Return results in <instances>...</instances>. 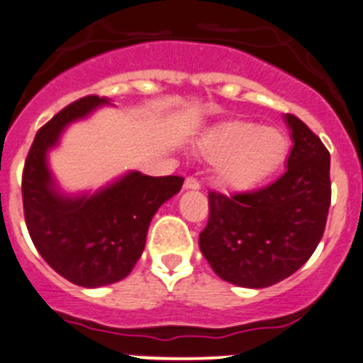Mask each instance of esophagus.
<instances>
[{
  "label": "esophagus",
  "mask_w": 363,
  "mask_h": 363,
  "mask_svg": "<svg viewBox=\"0 0 363 363\" xmlns=\"http://www.w3.org/2000/svg\"><path fill=\"white\" fill-rule=\"evenodd\" d=\"M183 186H185V189H190V190H197L201 186V183H199V180H197V178L189 177L185 180V183H183Z\"/></svg>",
  "instance_id": "esophagus-1"
}]
</instances>
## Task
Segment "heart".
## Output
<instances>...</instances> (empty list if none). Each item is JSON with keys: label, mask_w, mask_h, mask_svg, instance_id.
Listing matches in <instances>:
<instances>
[{"label": "heart", "mask_w": 363, "mask_h": 363, "mask_svg": "<svg viewBox=\"0 0 363 363\" xmlns=\"http://www.w3.org/2000/svg\"><path fill=\"white\" fill-rule=\"evenodd\" d=\"M203 153L217 164L218 182L231 190H247L270 178L288 153V139L277 127L254 121H229L208 134Z\"/></svg>", "instance_id": "1"}]
</instances>
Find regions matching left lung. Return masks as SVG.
I'll return each instance as SVG.
<instances>
[{"label": "left lung", "instance_id": "8db88e82", "mask_svg": "<svg viewBox=\"0 0 363 363\" xmlns=\"http://www.w3.org/2000/svg\"><path fill=\"white\" fill-rule=\"evenodd\" d=\"M293 148L284 173L250 192H208L199 249L215 274L243 288H268L295 274L323 238L332 183L330 153L295 114H286Z\"/></svg>", "mask_w": 363, "mask_h": 363}]
</instances>
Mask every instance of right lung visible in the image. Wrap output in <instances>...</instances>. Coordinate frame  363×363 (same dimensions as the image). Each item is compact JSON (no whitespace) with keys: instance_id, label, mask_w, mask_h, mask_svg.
Returning <instances> with one entry per match:
<instances>
[{"instance_id":"1","label":"right lung","mask_w":363,"mask_h":363,"mask_svg":"<svg viewBox=\"0 0 363 363\" xmlns=\"http://www.w3.org/2000/svg\"><path fill=\"white\" fill-rule=\"evenodd\" d=\"M109 100L82 96L52 116L35 135L23 169L24 220L35 247L61 277L82 288L121 281L141 257L148 225L160 204L180 192L182 177L125 174L93 196L65 197L45 164L63 127Z\"/></svg>"}]
</instances>
